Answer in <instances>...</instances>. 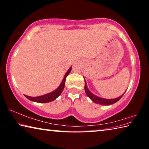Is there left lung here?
I'll return each instance as SVG.
<instances>
[{"instance_id":"left-lung-1","label":"left lung","mask_w":149,"mask_h":149,"mask_svg":"<svg viewBox=\"0 0 149 149\" xmlns=\"http://www.w3.org/2000/svg\"><path fill=\"white\" fill-rule=\"evenodd\" d=\"M85 93H86L87 95L91 99V100H93V102L97 103V104H101V105H105V106L110 105V104H114V103L116 102L121 99V98L122 97V96H123V95L120 96V97H119L118 98H116V99H103V98H100V97H97V96L93 95V93L89 90V89H88L85 81Z\"/></svg>"}]
</instances>
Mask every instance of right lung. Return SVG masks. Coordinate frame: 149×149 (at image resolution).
<instances>
[{
	"mask_svg": "<svg viewBox=\"0 0 149 149\" xmlns=\"http://www.w3.org/2000/svg\"><path fill=\"white\" fill-rule=\"evenodd\" d=\"M71 70H72V68H70L68 70V72H66V74H65L64 79L62 80L61 84H60V86L58 87L56 90H54V91L49 93H47V94L39 96V97H29V96H27V95H25V96H26V97L28 99H29L30 100H32V101L37 102H39V103H47V102H51L52 100H55L60 94H61L63 89H64L65 78H66V77L68 76V75L70 74V72H71Z\"/></svg>",
	"mask_w": 149,
	"mask_h": 149,
	"instance_id": "add662e5",
	"label": "right lung"
}]
</instances>
